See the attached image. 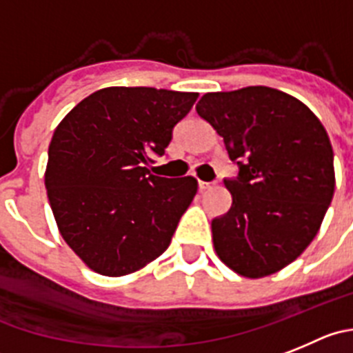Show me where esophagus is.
Wrapping results in <instances>:
<instances>
[{
  "mask_svg": "<svg viewBox=\"0 0 353 353\" xmlns=\"http://www.w3.org/2000/svg\"><path fill=\"white\" fill-rule=\"evenodd\" d=\"M199 188H200V192H205V190H209V188H212V183H205V181H199Z\"/></svg>",
  "mask_w": 353,
  "mask_h": 353,
  "instance_id": "esophagus-1",
  "label": "esophagus"
}]
</instances>
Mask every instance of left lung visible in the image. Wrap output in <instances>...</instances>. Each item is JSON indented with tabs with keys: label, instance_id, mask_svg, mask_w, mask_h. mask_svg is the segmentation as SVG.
<instances>
[{
	"label": "left lung",
	"instance_id": "left-lung-1",
	"mask_svg": "<svg viewBox=\"0 0 353 353\" xmlns=\"http://www.w3.org/2000/svg\"><path fill=\"white\" fill-rule=\"evenodd\" d=\"M196 113L239 163V177L225 181L232 207L212 221L217 258L247 279L281 272L310 245L334 195L324 125L301 101L270 87L209 92Z\"/></svg>",
	"mask_w": 353,
	"mask_h": 353
}]
</instances>
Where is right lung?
I'll use <instances>...</instances> for the list:
<instances>
[{
	"instance_id": "obj_1",
	"label": "right lung",
	"mask_w": 353,
	"mask_h": 353,
	"mask_svg": "<svg viewBox=\"0 0 353 353\" xmlns=\"http://www.w3.org/2000/svg\"><path fill=\"white\" fill-rule=\"evenodd\" d=\"M196 92L108 87L72 108L55 128L45 170L64 242L99 275L139 272L165 252L199 190L195 177L150 174Z\"/></svg>"
}]
</instances>
